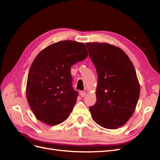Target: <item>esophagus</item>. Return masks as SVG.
Returning <instances> with one entry per match:
<instances>
[{
    "label": "esophagus",
    "mask_w": 160,
    "mask_h": 160,
    "mask_svg": "<svg viewBox=\"0 0 160 160\" xmlns=\"http://www.w3.org/2000/svg\"><path fill=\"white\" fill-rule=\"evenodd\" d=\"M80 95H81V97H82V98H84V97L86 95V92L85 91H81Z\"/></svg>",
    "instance_id": "1"
}]
</instances>
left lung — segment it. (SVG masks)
<instances>
[{"label":"left lung","instance_id":"obj_1","mask_svg":"<svg viewBox=\"0 0 160 160\" xmlns=\"http://www.w3.org/2000/svg\"><path fill=\"white\" fill-rule=\"evenodd\" d=\"M98 75L96 103L89 107L94 122L106 129L122 126L132 117L140 86L134 66L119 47L108 43L87 42Z\"/></svg>","mask_w":160,"mask_h":160}]
</instances>
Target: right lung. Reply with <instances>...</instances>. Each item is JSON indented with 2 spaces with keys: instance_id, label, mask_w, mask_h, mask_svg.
<instances>
[{
  "instance_id": "obj_1",
  "label": "right lung",
  "mask_w": 160,
  "mask_h": 160,
  "mask_svg": "<svg viewBox=\"0 0 160 160\" xmlns=\"http://www.w3.org/2000/svg\"><path fill=\"white\" fill-rule=\"evenodd\" d=\"M88 52L82 42L62 41L41 51L31 66L27 83L28 104L37 119L50 125L69 118L78 97L71 67Z\"/></svg>"
}]
</instances>
